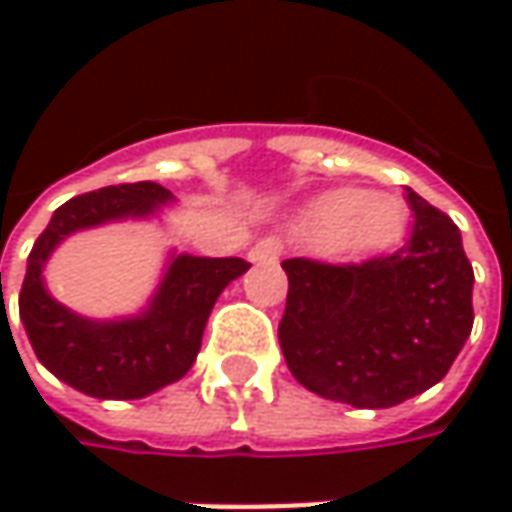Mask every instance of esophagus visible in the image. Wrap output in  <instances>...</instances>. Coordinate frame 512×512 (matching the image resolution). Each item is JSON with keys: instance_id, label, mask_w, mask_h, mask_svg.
<instances>
[{"instance_id": "esophagus-1", "label": "esophagus", "mask_w": 512, "mask_h": 512, "mask_svg": "<svg viewBox=\"0 0 512 512\" xmlns=\"http://www.w3.org/2000/svg\"><path fill=\"white\" fill-rule=\"evenodd\" d=\"M279 256H282V242L276 236L259 239L256 245L250 247V253H247V259L259 262V265H273V262H279Z\"/></svg>"}]
</instances>
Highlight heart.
I'll return each instance as SVG.
<instances>
[{
	"label": "heart",
	"mask_w": 512,
	"mask_h": 512,
	"mask_svg": "<svg viewBox=\"0 0 512 512\" xmlns=\"http://www.w3.org/2000/svg\"><path fill=\"white\" fill-rule=\"evenodd\" d=\"M299 222L336 253H362L387 247L402 233L404 205L387 193L336 187L307 202Z\"/></svg>",
	"instance_id": "heart-1"
}]
</instances>
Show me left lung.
Instances as JSON below:
<instances>
[{"mask_svg":"<svg viewBox=\"0 0 512 512\" xmlns=\"http://www.w3.org/2000/svg\"><path fill=\"white\" fill-rule=\"evenodd\" d=\"M410 239L359 265L285 259L279 344L296 382L330 402L393 407L442 382L473 330L462 233L410 187Z\"/></svg>","mask_w":512,"mask_h":512,"instance_id":"obj_1","label":"left lung"}]
</instances>
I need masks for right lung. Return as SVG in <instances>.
<instances>
[{
    "label": "right lung",
    "instance_id": "right-lung-1",
    "mask_svg": "<svg viewBox=\"0 0 512 512\" xmlns=\"http://www.w3.org/2000/svg\"><path fill=\"white\" fill-rule=\"evenodd\" d=\"M168 202H173V193L156 182L90 190L56 207L30 250L19 316L33 353L56 379L93 399H142L179 382L196 362L219 293L250 267L233 256H173L148 310L122 322H90L45 290L42 267L65 236L128 216L142 219Z\"/></svg>",
    "mask_w": 512,
    "mask_h": 512
}]
</instances>
